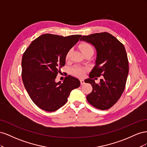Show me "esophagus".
I'll use <instances>...</instances> for the list:
<instances>
[{
    "mask_svg": "<svg viewBox=\"0 0 147 147\" xmlns=\"http://www.w3.org/2000/svg\"><path fill=\"white\" fill-rule=\"evenodd\" d=\"M80 83H81V84H83L84 83V81L83 79H80Z\"/></svg>",
    "mask_w": 147,
    "mask_h": 147,
    "instance_id": "obj_1",
    "label": "esophagus"
}]
</instances>
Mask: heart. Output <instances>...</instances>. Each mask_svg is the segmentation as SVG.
Listing matches in <instances>:
<instances>
[{"label":"heart","instance_id":"b5f03b06","mask_svg":"<svg viewBox=\"0 0 147 147\" xmlns=\"http://www.w3.org/2000/svg\"><path fill=\"white\" fill-rule=\"evenodd\" d=\"M81 49L83 53L88 52V51H92L94 52V49H93V47H92L91 45L89 43H83L81 46ZM71 53H72V50H70L68 51V52L67 53V54L65 55V59L67 60L69 59ZM71 73H72L73 75H75V76H77L79 77H82L84 75L86 72V69L80 66H74L73 67L70 69Z\"/></svg>","mask_w":147,"mask_h":147}]
</instances>
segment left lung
Masks as SVG:
<instances>
[{"label": "left lung", "mask_w": 147, "mask_h": 147, "mask_svg": "<svg viewBox=\"0 0 147 147\" xmlns=\"http://www.w3.org/2000/svg\"><path fill=\"white\" fill-rule=\"evenodd\" d=\"M80 40L91 44L96 50L95 65L89 78L84 80L92 86V92L86 96L87 100L97 109H109L120 98L126 86L129 64L125 48L107 32L84 35ZM100 76L103 77L96 84L92 78Z\"/></svg>", "instance_id": "obj_1"}]
</instances>
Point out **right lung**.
<instances>
[{
	"label": "right lung",
	"instance_id": "right-lung-1",
	"mask_svg": "<svg viewBox=\"0 0 147 147\" xmlns=\"http://www.w3.org/2000/svg\"><path fill=\"white\" fill-rule=\"evenodd\" d=\"M81 35L67 37L43 34L30 44L22 57V79L30 99L40 109L54 112L67 101L70 92L80 85L79 80L68 75L63 81L55 79L65 64L67 53Z\"/></svg>",
	"mask_w": 147,
	"mask_h": 147
}]
</instances>
